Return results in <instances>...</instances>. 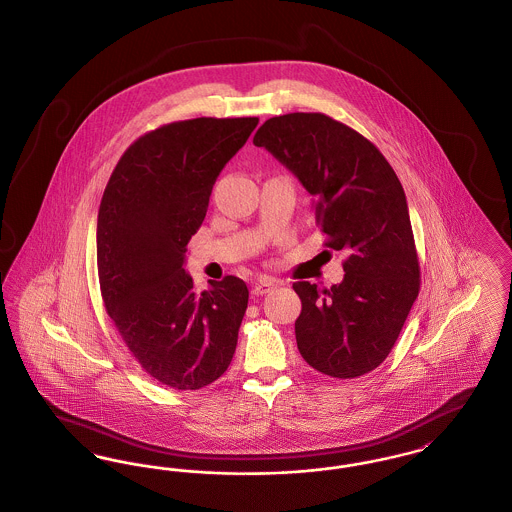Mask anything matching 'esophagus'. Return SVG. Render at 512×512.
<instances>
[{
	"label": "esophagus",
	"instance_id": "34e87169",
	"mask_svg": "<svg viewBox=\"0 0 512 512\" xmlns=\"http://www.w3.org/2000/svg\"><path fill=\"white\" fill-rule=\"evenodd\" d=\"M276 286H278V284H276V280H272V278H268V276H263V278H259V280L255 282V286H253V295H255V297L267 295V293L272 292Z\"/></svg>",
	"mask_w": 512,
	"mask_h": 512
}]
</instances>
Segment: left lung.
Masks as SVG:
<instances>
[{"label":"left lung","mask_w":512,"mask_h":512,"mask_svg":"<svg viewBox=\"0 0 512 512\" xmlns=\"http://www.w3.org/2000/svg\"><path fill=\"white\" fill-rule=\"evenodd\" d=\"M253 144L268 149L315 197L326 247L345 251L343 282H295L301 357L332 378L382 365L420 290V267L403 186L380 149L324 113L268 119Z\"/></svg>","instance_id":"obj_1"}]
</instances>
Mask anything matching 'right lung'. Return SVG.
Returning a JSON list of instances; mask_svg holds the SVG:
<instances>
[{
	"instance_id": "1",
	"label": "right lung",
	"mask_w": 512,
	"mask_h": 512,
	"mask_svg": "<svg viewBox=\"0 0 512 512\" xmlns=\"http://www.w3.org/2000/svg\"><path fill=\"white\" fill-rule=\"evenodd\" d=\"M257 124V117H201L159 126L122 153L101 197L105 311L147 374L172 390L215 382L238 345L244 280L224 276L197 293L182 265L217 176Z\"/></svg>"
}]
</instances>
